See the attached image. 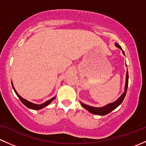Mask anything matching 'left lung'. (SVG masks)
I'll list each match as a JSON object with an SVG mask.
<instances>
[{
  "label": "left lung",
  "mask_w": 146,
  "mask_h": 146,
  "mask_svg": "<svg viewBox=\"0 0 146 146\" xmlns=\"http://www.w3.org/2000/svg\"><path fill=\"white\" fill-rule=\"evenodd\" d=\"M115 46L117 47H118L119 48L121 49V47L118 44V43H115ZM123 54L124 55V52L123 51ZM128 83H129V74H128V70L127 71V76H126V84H125V88H124V92L123 93L122 95L120 96L119 98L116 100L115 102L112 103H110V104L107 105V106L102 107V108H94V107H91L88 106V105H85L84 103H81L82 106L84 107L85 109H86L87 110L89 111L91 113L94 114V115H106L109 114L110 112H112V110L117 108V107L122 103V101L124 100V98H125L126 94H127V88H128Z\"/></svg>",
  "instance_id": "left-lung-1"
}]
</instances>
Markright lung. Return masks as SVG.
I'll list each match as a JSON object with an SVG mask.
<instances>
[{
	"mask_svg": "<svg viewBox=\"0 0 146 146\" xmlns=\"http://www.w3.org/2000/svg\"><path fill=\"white\" fill-rule=\"evenodd\" d=\"M12 86H13V89H14L15 92V94H17V96H18V98H19V100H21V102H22V103H23V104L25 105V106L27 107L28 108H30V109H32V110H40V109H42V108H44V107H46V106H48V105L50 104V103H51V102H52V100H53L55 98V97H53V98H51L50 100H48V101H46V103H43V104H41V105H36V104H34V103H31V102L27 101V100H25V99L22 98L21 97V96H19V94H17V91H15V89L14 86H13V83H12Z\"/></svg>",
	"mask_w": 146,
	"mask_h": 146,
	"instance_id": "right-lung-1",
	"label": "right lung"
}]
</instances>
